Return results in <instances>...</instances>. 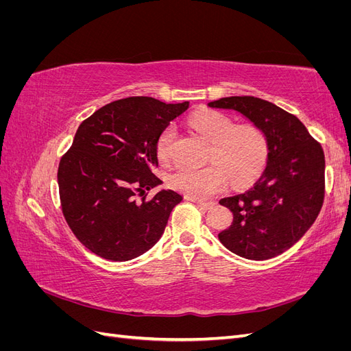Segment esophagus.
I'll return each mask as SVG.
<instances>
[{
  "mask_svg": "<svg viewBox=\"0 0 351 351\" xmlns=\"http://www.w3.org/2000/svg\"><path fill=\"white\" fill-rule=\"evenodd\" d=\"M190 200H193L195 204H197V206H200L202 209H209V208H212L214 206L215 204L214 202H205V200H200V199H193V197H189Z\"/></svg>",
  "mask_w": 351,
  "mask_h": 351,
  "instance_id": "1",
  "label": "esophagus"
}]
</instances>
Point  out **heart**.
Instances as JSON below:
<instances>
[{"mask_svg": "<svg viewBox=\"0 0 351 351\" xmlns=\"http://www.w3.org/2000/svg\"><path fill=\"white\" fill-rule=\"evenodd\" d=\"M189 125L210 143V162L202 168L182 165L168 176V183L190 197L204 199L218 193L227 184L244 186L258 177L268 158V139L261 127L240 124L217 111H199L190 117ZM174 137L173 127L158 136L156 155L161 161L169 156Z\"/></svg>", "mask_w": 351, "mask_h": 351, "instance_id": "heart-1", "label": "heart"}]
</instances>
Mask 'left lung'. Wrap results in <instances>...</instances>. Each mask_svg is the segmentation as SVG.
<instances>
[{"label":"left lung","mask_w":351,"mask_h":351,"mask_svg":"<svg viewBox=\"0 0 351 351\" xmlns=\"http://www.w3.org/2000/svg\"><path fill=\"white\" fill-rule=\"evenodd\" d=\"M232 110L261 127L268 139L262 176L249 190L224 197L231 226L218 237L241 258L278 256L312 227L325 196V155L304 124L277 105L254 97H228L208 104Z\"/></svg>","instance_id":"8db88e82"}]
</instances>
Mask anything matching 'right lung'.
<instances>
[{
	"mask_svg": "<svg viewBox=\"0 0 351 351\" xmlns=\"http://www.w3.org/2000/svg\"><path fill=\"white\" fill-rule=\"evenodd\" d=\"M187 108L189 102L130 97L107 104L79 125L57 177L62 214L84 247L123 262L141 256L161 239L183 197L164 189L145 197L162 184L154 174L158 136Z\"/></svg>",
	"mask_w": 351,
	"mask_h": 351,
	"instance_id": "add662e5",
	"label": "right lung"
}]
</instances>
